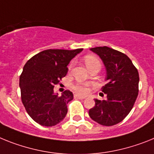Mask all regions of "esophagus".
Masks as SVG:
<instances>
[{"label":"esophagus","instance_id":"esophagus-1","mask_svg":"<svg viewBox=\"0 0 154 154\" xmlns=\"http://www.w3.org/2000/svg\"><path fill=\"white\" fill-rule=\"evenodd\" d=\"M74 97H75V98H78V99H85V98H86L85 96L80 95V94H75V95H74Z\"/></svg>","mask_w":154,"mask_h":154}]
</instances>
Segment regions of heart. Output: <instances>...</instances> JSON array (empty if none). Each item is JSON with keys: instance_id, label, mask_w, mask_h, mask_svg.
<instances>
[{"instance_id": "heart-1", "label": "heart", "mask_w": 154, "mask_h": 154, "mask_svg": "<svg viewBox=\"0 0 154 154\" xmlns=\"http://www.w3.org/2000/svg\"><path fill=\"white\" fill-rule=\"evenodd\" d=\"M85 63L88 69L94 66H101V63L100 60L94 56H91V55H88L85 57ZM74 90L80 94H87L89 91L86 85L84 84H77L75 86L73 87Z\"/></svg>"}]
</instances>
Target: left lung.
<instances>
[{
    "instance_id": "8db88e82",
    "label": "left lung",
    "mask_w": 154,
    "mask_h": 154,
    "mask_svg": "<svg viewBox=\"0 0 154 154\" xmlns=\"http://www.w3.org/2000/svg\"><path fill=\"white\" fill-rule=\"evenodd\" d=\"M99 56L106 69L107 84L101 88L107 99L94 98L95 105L89 116L100 125L111 126L119 123L133 109L138 96V70L126 55L107 46L91 48Z\"/></svg>"
}]
</instances>
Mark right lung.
I'll list each match as a JSON object with an SVG mask.
<instances>
[{
    "label": "right lung",
    "mask_w": 154,
    "mask_h": 154,
    "mask_svg": "<svg viewBox=\"0 0 154 154\" xmlns=\"http://www.w3.org/2000/svg\"><path fill=\"white\" fill-rule=\"evenodd\" d=\"M82 50L46 49L24 66L19 79L21 101L29 116L39 125L53 126L66 116L73 93L66 90L60 96L53 88L66 75L70 60Z\"/></svg>",
    "instance_id": "1"
}]
</instances>
